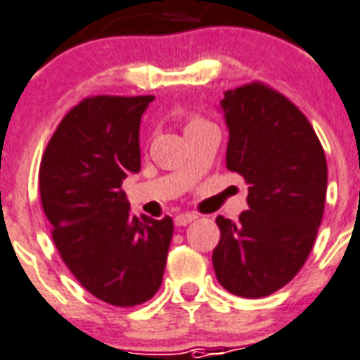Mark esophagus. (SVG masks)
I'll return each instance as SVG.
<instances>
[{"label":"esophagus","instance_id":"1","mask_svg":"<svg viewBox=\"0 0 360 360\" xmlns=\"http://www.w3.org/2000/svg\"><path fill=\"white\" fill-rule=\"evenodd\" d=\"M198 214L196 213H181L175 217V226H186L191 224L192 220H196Z\"/></svg>","mask_w":360,"mask_h":360}]
</instances>
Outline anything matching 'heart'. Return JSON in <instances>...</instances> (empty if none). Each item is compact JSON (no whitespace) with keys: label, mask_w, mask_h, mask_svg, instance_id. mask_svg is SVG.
I'll use <instances>...</instances> for the list:
<instances>
[{"label":"heart","mask_w":360,"mask_h":360,"mask_svg":"<svg viewBox=\"0 0 360 360\" xmlns=\"http://www.w3.org/2000/svg\"><path fill=\"white\" fill-rule=\"evenodd\" d=\"M202 123H205L202 117H196V115H192L191 120H188V123H186V129H191V127H198V124H202Z\"/></svg>","instance_id":"b5f03b06"}]
</instances>
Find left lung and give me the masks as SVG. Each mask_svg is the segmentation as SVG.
I'll return each mask as SVG.
<instances>
[{"instance_id": "left-lung-1", "label": "left lung", "mask_w": 360, "mask_h": 360, "mask_svg": "<svg viewBox=\"0 0 360 360\" xmlns=\"http://www.w3.org/2000/svg\"><path fill=\"white\" fill-rule=\"evenodd\" d=\"M226 166L248 185L237 222L217 217L213 267L224 290L246 299L284 288L310 256L323 219L327 160L307 115L273 87L252 82L222 98Z\"/></svg>"}]
</instances>
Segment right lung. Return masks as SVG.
<instances>
[{
    "label": "right lung",
    "mask_w": 360,
    "mask_h": 360,
    "mask_svg": "<svg viewBox=\"0 0 360 360\" xmlns=\"http://www.w3.org/2000/svg\"><path fill=\"white\" fill-rule=\"evenodd\" d=\"M153 95L87 97L67 112L39 168L41 203L59 256L112 307L149 301L162 284L174 220L130 214L121 188L140 172V120Z\"/></svg>",
    "instance_id": "obj_1"
}]
</instances>
